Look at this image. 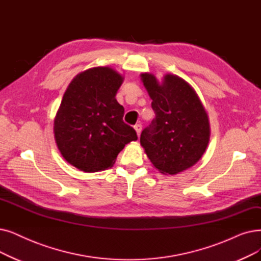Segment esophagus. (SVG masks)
Masks as SVG:
<instances>
[{
	"instance_id": "obj_1",
	"label": "esophagus",
	"mask_w": 261,
	"mask_h": 261,
	"mask_svg": "<svg viewBox=\"0 0 261 261\" xmlns=\"http://www.w3.org/2000/svg\"><path fill=\"white\" fill-rule=\"evenodd\" d=\"M134 129H135V131H137L138 137H140V134H141V132H142V124H141V123L135 124V126H134Z\"/></svg>"
}]
</instances>
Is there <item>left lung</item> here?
<instances>
[{
	"label": "left lung",
	"instance_id": "left-lung-1",
	"mask_svg": "<svg viewBox=\"0 0 261 261\" xmlns=\"http://www.w3.org/2000/svg\"><path fill=\"white\" fill-rule=\"evenodd\" d=\"M141 80L152 100L155 118L141 134V145L152 165L163 175H177L196 164L210 140L208 114L182 77L166 73L162 82L144 72Z\"/></svg>",
	"mask_w": 261,
	"mask_h": 261
}]
</instances>
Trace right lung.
<instances>
[{"label":"right lung","instance_id":"right-lung-1","mask_svg":"<svg viewBox=\"0 0 261 261\" xmlns=\"http://www.w3.org/2000/svg\"><path fill=\"white\" fill-rule=\"evenodd\" d=\"M123 76L115 69L94 67L68 85L54 118V139L65 160L85 173L114 165L137 132L123 122L124 109L115 98Z\"/></svg>","mask_w":261,"mask_h":261}]
</instances>
